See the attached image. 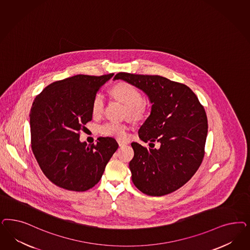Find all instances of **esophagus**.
<instances>
[{
    "label": "esophagus",
    "instance_id": "1",
    "mask_svg": "<svg viewBox=\"0 0 250 250\" xmlns=\"http://www.w3.org/2000/svg\"><path fill=\"white\" fill-rule=\"evenodd\" d=\"M118 144L120 146H124V145H127V142L126 141H122L121 139H118Z\"/></svg>",
    "mask_w": 250,
    "mask_h": 250
}]
</instances>
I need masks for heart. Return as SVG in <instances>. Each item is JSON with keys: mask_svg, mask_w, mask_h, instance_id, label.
<instances>
[{"mask_svg": "<svg viewBox=\"0 0 250 250\" xmlns=\"http://www.w3.org/2000/svg\"><path fill=\"white\" fill-rule=\"evenodd\" d=\"M113 97L120 100L126 106V114L132 119L144 117L147 106L144 102V96L139 89L128 83H120L111 89ZM105 109V97L101 93H97L93 98L91 111L95 118L100 117ZM128 127L120 121H107L98 127V131L104 136L124 139L127 136Z\"/></svg>", "mask_w": 250, "mask_h": 250, "instance_id": "obj_1", "label": "heart"}]
</instances>
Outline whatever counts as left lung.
<instances>
[{
	"instance_id": "left-lung-1",
	"label": "left lung",
	"mask_w": 250,
	"mask_h": 250,
	"mask_svg": "<svg viewBox=\"0 0 250 250\" xmlns=\"http://www.w3.org/2000/svg\"><path fill=\"white\" fill-rule=\"evenodd\" d=\"M118 79L149 97L152 110L139 129V137L150 145L160 144L158 149L131 144L132 182L149 196L172 193L193 177L203 160L208 133L205 109L188 86L166 77L119 73L114 77Z\"/></svg>"
}]
</instances>
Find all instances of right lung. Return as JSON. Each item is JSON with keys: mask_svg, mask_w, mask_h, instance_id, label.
Here are the masks:
<instances>
[{"mask_svg": "<svg viewBox=\"0 0 250 250\" xmlns=\"http://www.w3.org/2000/svg\"><path fill=\"white\" fill-rule=\"evenodd\" d=\"M113 73L77 74L50 83L35 98L30 117L31 148L44 175L55 185L85 191L97 184L119 147L114 138L81 143L80 131L92 121L91 105Z\"/></svg>", "mask_w": 250, "mask_h": 250, "instance_id": "right-lung-1", "label": "right lung"}]
</instances>
